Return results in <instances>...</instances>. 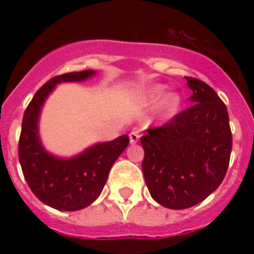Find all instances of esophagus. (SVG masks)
Segmentation results:
<instances>
[{"label":"esophagus","mask_w":254,"mask_h":254,"mask_svg":"<svg viewBox=\"0 0 254 254\" xmlns=\"http://www.w3.org/2000/svg\"><path fill=\"white\" fill-rule=\"evenodd\" d=\"M129 138H130V143L132 144H136L140 140V133L137 130H132L130 134H129Z\"/></svg>","instance_id":"obj_1"}]
</instances>
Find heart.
Masks as SVG:
<instances>
[{
    "mask_svg": "<svg viewBox=\"0 0 254 254\" xmlns=\"http://www.w3.org/2000/svg\"><path fill=\"white\" fill-rule=\"evenodd\" d=\"M166 92L165 85H155L152 88H149L147 91V99L151 103H154L158 99H160ZM181 106V96L178 94H169L166 95L165 98L162 99L159 105V111L160 114L163 117H173L176 114L178 109Z\"/></svg>",
    "mask_w": 254,
    "mask_h": 254,
    "instance_id": "b5f03b06",
    "label": "heart"
}]
</instances>
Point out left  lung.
Segmentation results:
<instances>
[{
    "mask_svg": "<svg viewBox=\"0 0 254 254\" xmlns=\"http://www.w3.org/2000/svg\"><path fill=\"white\" fill-rule=\"evenodd\" d=\"M193 105L140 138L143 173L155 201L185 209L207 198L223 181L233 137L227 107L208 84L185 77Z\"/></svg>",
    "mask_w": 254,
    "mask_h": 254,
    "instance_id": "1",
    "label": "left lung"
}]
</instances>
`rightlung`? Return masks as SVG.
Listing matches in <instances>:
<instances>
[{"label":"right lung","instance_id":"add662e5","mask_svg":"<svg viewBox=\"0 0 254 254\" xmlns=\"http://www.w3.org/2000/svg\"><path fill=\"white\" fill-rule=\"evenodd\" d=\"M95 70L64 73L49 80L36 91L27 106L19 140V159L28 187L42 202L61 211H78L99 197L109 171L129 144L127 134L99 143L69 159L56 158L45 151L39 140L38 121L45 100L56 84L83 81Z\"/></svg>","mask_w":254,"mask_h":254}]
</instances>
